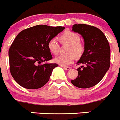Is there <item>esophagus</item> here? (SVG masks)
Returning a JSON list of instances; mask_svg holds the SVG:
<instances>
[{
	"label": "esophagus",
	"instance_id": "1",
	"mask_svg": "<svg viewBox=\"0 0 120 120\" xmlns=\"http://www.w3.org/2000/svg\"><path fill=\"white\" fill-rule=\"evenodd\" d=\"M63 68H64V69L66 70V71H69V70L71 69V67H69V66H63Z\"/></svg>",
	"mask_w": 120,
	"mask_h": 120
}]
</instances>
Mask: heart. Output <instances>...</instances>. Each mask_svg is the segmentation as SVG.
Instances as JSON below:
<instances>
[{"mask_svg": "<svg viewBox=\"0 0 120 120\" xmlns=\"http://www.w3.org/2000/svg\"><path fill=\"white\" fill-rule=\"evenodd\" d=\"M62 42L70 46L68 55H60L55 58V62L61 66H67L72 64L75 60V56L79 57L84 51V45L80 41V37L77 33L71 31H66L60 37ZM48 48L51 53L57 55L59 52V44L55 38L51 39L48 42Z\"/></svg>", "mask_w": 120, "mask_h": 120, "instance_id": "heart-1", "label": "heart"}]
</instances>
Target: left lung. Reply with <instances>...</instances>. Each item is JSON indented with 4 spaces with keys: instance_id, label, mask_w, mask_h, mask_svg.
<instances>
[{
    "instance_id": "obj_1",
    "label": "left lung",
    "mask_w": 120,
    "mask_h": 120,
    "mask_svg": "<svg viewBox=\"0 0 120 120\" xmlns=\"http://www.w3.org/2000/svg\"><path fill=\"white\" fill-rule=\"evenodd\" d=\"M72 31L80 34L85 41V50L77 64H83L77 69L78 77L71 83L76 87H93L103 78L110 65V48L103 32L87 24H74ZM83 67V68H81Z\"/></svg>"
}]
</instances>
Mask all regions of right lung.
<instances>
[{
  "mask_svg": "<svg viewBox=\"0 0 120 120\" xmlns=\"http://www.w3.org/2000/svg\"><path fill=\"white\" fill-rule=\"evenodd\" d=\"M65 29L64 27L37 25L18 34L9 50L10 71L22 87L37 89L49 80L56 64H42L52 59L48 42Z\"/></svg>",
  "mask_w": 120,
  "mask_h": 120,
  "instance_id": "add662e5",
  "label": "right lung"
}]
</instances>
